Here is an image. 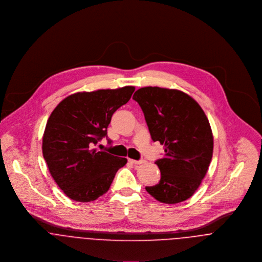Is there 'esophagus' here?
<instances>
[{"mask_svg":"<svg viewBox=\"0 0 262 262\" xmlns=\"http://www.w3.org/2000/svg\"><path fill=\"white\" fill-rule=\"evenodd\" d=\"M129 162H131L132 164L134 165H137V164H141L143 161L142 160H134V159H129Z\"/></svg>","mask_w":262,"mask_h":262,"instance_id":"obj_1","label":"esophagus"}]
</instances>
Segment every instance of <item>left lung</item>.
<instances>
[{
    "instance_id": "left-lung-1",
    "label": "left lung",
    "mask_w": 262,
    "mask_h": 262,
    "mask_svg": "<svg viewBox=\"0 0 262 262\" xmlns=\"http://www.w3.org/2000/svg\"><path fill=\"white\" fill-rule=\"evenodd\" d=\"M133 100L143 111L152 140L164 145V156L155 161L161 179L145 187L147 192L164 204L186 201L200 187L213 156V134L206 114L179 90L141 88Z\"/></svg>"
}]
</instances>
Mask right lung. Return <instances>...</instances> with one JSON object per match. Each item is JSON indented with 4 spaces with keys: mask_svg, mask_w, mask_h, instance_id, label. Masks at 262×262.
<instances>
[{
    "mask_svg": "<svg viewBox=\"0 0 262 262\" xmlns=\"http://www.w3.org/2000/svg\"><path fill=\"white\" fill-rule=\"evenodd\" d=\"M134 91L129 85L76 93L62 100L48 118L43 157L57 186L73 201L92 202L106 193L118 169L127 163L126 158L95 146L107 137L113 114Z\"/></svg>",
    "mask_w": 262,
    "mask_h": 262,
    "instance_id": "right-lung-1",
    "label": "right lung"
}]
</instances>
